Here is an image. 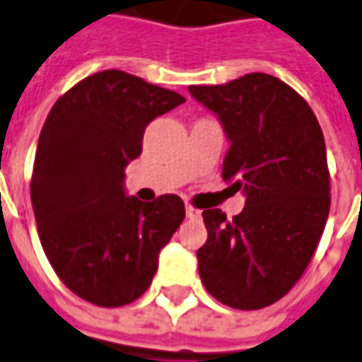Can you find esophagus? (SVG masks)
<instances>
[{"mask_svg": "<svg viewBox=\"0 0 362 362\" xmlns=\"http://www.w3.org/2000/svg\"><path fill=\"white\" fill-rule=\"evenodd\" d=\"M186 218L188 220H202V212L196 210V208H192V206H186Z\"/></svg>", "mask_w": 362, "mask_h": 362, "instance_id": "34e87169", "label": "esophagus"}]
</instances>
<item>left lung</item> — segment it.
I'll list each match as a JSON object with an SVG mask.
<instances>
[{
    "label": "left lung",
    "instance_id": "1",
    "mask_svg": "<svg viewBox=\"0 0 362 362\" xmlns=\"http://www.w3.org/2000/svg\"><path fill=\"white\" fill-rule=\"evenodd\" d=\"M188 90L222 122L230 142L222 178L245 196L230 222L218 208L202 212V284L228 307L262 309L297 284L325 230L331 196L323 132L303 97L265 73Z\"/></svg>",
    "mask_w": 362,
    "mask_h": 362
}]
</instances>
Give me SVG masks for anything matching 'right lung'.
I'll use <instances>...</instances> for the list:
<instances>
[{
  "label": "right lung",
  "instance_id": "right-lung-1",
  "mask_svg": "<svg viewBox=\"0 0 362 362\" xmlns=\"http://www.w3.org/2000/svg\"><path fill=\"white\" fill-rule=\"evenodd\" d=\"M184 100L110 69L77 83L47 117L31 176L39 240L59 279L88 303L139 299L184 220L176 194L144 204L124 188L148 122Z\"/></svg>",
  "mask_w": 362,
  "mask_h": 362
}]
</instances>
